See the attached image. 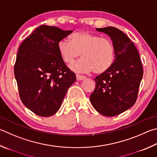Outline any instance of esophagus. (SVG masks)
Returning a JSON list of instances; mask_svg holds the SVG:
<instances>
[{
    "label": "esophagus",
    "mask_w": 157,
    "mask_h": 157,
    "mask_svg": "<svg viewBox=\"0 0 157 157\" xmlns=\"http://www.w3.org/2000/svg\"><path fill=\"white\" fill-rule=\"evenodd\" d=\"M76 78H77V79H78V80H79V81L83 80V79H85L86 78L84 75H79V74H76Z\"/></svg>",
    "instance_id": "esophagus-1"
}]
</instances>
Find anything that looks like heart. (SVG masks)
<instances>
[{"instance_id": "b5f03b06", "label": "heart", "mask_w": 157, "mask_h": 157, "mask_svg": "<svg viewBox=\"0 0 157 157\" xmlns=\"http://www.w3.org/2000/svg\"><path fill=\"white\" fill-rule=\"evenodd\" d=\"M62 59L71 64L81 56L82 59L71 66V69L80 72L101 74L110 69L115 59V50L113 42L106 38L81 31L73 34L71 42L62 40L58 43Z\"/></svg>"}]
</instances>
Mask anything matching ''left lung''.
<instances>
[{
	"mask_svg": "<svg viewBox=\"0 0 157 157\" xmlns=\"http://www.w3.org/2000/svg\"><path fill=\"white\" fill-rule=\"evenodd\" d=\"M96 30L112 40L115 59L109 70L94 79L95 88L90 100L98 113L114 117L135 104L143 78V67L136 47L123 31L113 27Z\"/></svg>",
	"mask_w": 157,
	"mask_h": 157,
	"instance_id": "left-lung-1",
	"label": "left lung"
}]
</instances>
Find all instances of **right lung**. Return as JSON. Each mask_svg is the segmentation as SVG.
<instances>
[{"label": "right lung", "instance_id": "obj_1", "mask_svg": "<svg viewBox=\"0 0 157 157\" xmlns=\"http://www.w3.org/2000/svg\"><path fill=\"white\" fill-rule=\"evenodd\" d=\"M72 32L41 25L19 47L14 65L19 95L37 115L50 117L58 112L68 88L76 80L58 49V42Z\"/></svg>", "mask_w": 157, "mask_h": 157}]
</instances>
